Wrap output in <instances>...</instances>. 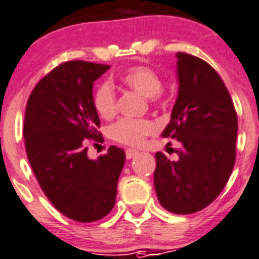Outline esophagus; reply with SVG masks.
I'll return each mask as SVG.
<instances>
[{
	"instance_id": "esophagus-1",
	"label": "esophagus",
	"mask_w": 259,
	"mask_h": 259,
	"mask_svg": "<svg viewBox=\"0 0 259 259\" xmlns=\"http://www.w3.org/2000/svg\"><path fill=\"white\" fill-rule=\"evenodd\" d=\"M136 154H138V150H136V149H127V150H126V158H127V160L133 158Z\"/></svg>"
}]
</instances>
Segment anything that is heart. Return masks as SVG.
<instances>
[{
    "mask_svg": "<svg viewBox=\"0 0 259 259\" xmlns=\"http://www.w3.org/2000/svg\"><path fill=\"white\" fill-rule=\"evenodd\" d=\"M123 84L141 94L142 97L156 99L162 90L161 76L152 70L150 67L137 66L126 70L121 75ZM94 107L97 113L103 118H111L117 110V99L113 84L103 82L95 91L94 95ZM156 126L153 122L146 119H132L122 118L109 127V136L114 141L125 145L140 146L145 142L146 137L154 133Z\"/></svg>",
    "mask_w": 259,
    "mask_h": 259,
    "instance_id": "1",
    "label": "heart"
}]
</instances>
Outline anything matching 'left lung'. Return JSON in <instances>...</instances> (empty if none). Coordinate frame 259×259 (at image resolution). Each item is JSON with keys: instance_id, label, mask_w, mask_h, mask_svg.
<instances>
[{"instance_id": "8db88e82", "label": "left lung", "mask_w": 259, "mask_h": 259, "mask_svg": "<svg viewBox=\"0 0 259 259\" xmlns=\"http://www.w3.org/2000/svg\"><path fill=\"white\" fill-rule=\"evenodd\" d=\"M176 58L179 93L161 136L181 146L176 161L156 153L154 188L166 211L188 215L211 204L229 181L238 118L225 83L208 63L184 52Z\"/></svg>"}]
</instances>
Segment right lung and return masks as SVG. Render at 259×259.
Instances as JSON below:
<instances>
[{
  "label": "right lung",
  "mask_w": 259,
  "mask_h": 259,
  "mask_svg": "<svg viewBox=\"0 0 259 259\" xmlns=\"http://www.w3.org/2000/svg\"><path fill=\"white\" fill-rule=\"evenodd\" d=\"M110 66L72 60L60 64L36 84L26 103V156L42 192L72 221L95 222L113 209L125 152L110 146L91 160L87 138L101 133L93 86Z\"/></svg>",
  "instance_id": "1"
}]
</instances>
